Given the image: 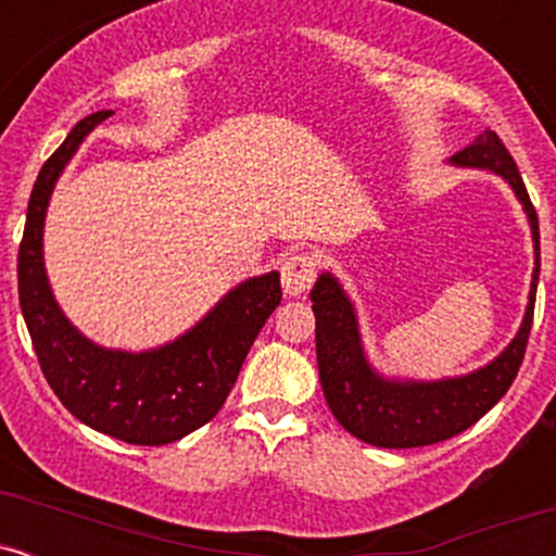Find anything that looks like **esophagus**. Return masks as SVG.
<instances>
[{"label": "esophagus", "instance_id": "34e87169", "mask_svg": "<svg viewBox=\"0 0 556 556\" xmlns=\"http://www.w3.org/2000/svg\"><path fill=\"white\" fill-rule=\"evenodd\" d=\"M316 279V258L311 253H290L282 261V290L285 295L298 298L311 290Z\"/></svg>", "mask_w": 556, "mask_h": 556}]
</instances>
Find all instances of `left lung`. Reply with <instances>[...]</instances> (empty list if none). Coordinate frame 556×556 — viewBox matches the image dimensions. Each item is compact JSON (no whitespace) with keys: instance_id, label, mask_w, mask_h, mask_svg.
Returning a JSON list of instances; mask_svg holds the SVG:
<instances>
[{"instance_id":"left-lung-1","label":"left lung","mask_w":556,"mask_h":556,"mask_svg":"<svg viewBox=\"0 0 556 556\" xmlns=\"http://www.w3.org/2000/svg\"><path fill=\"white\" fill-rule=\"evenodd\" d=\"M452 167L486 169L500 175L522 203L533 238V277L526 316L513 342L486 366L437 381L389 379L379 374L363 350L353 300L331 271L318 274L311 300L316 314V361L329 410L361 442L387 450H410L444 442L470 429L504 397L518 376L533 324L541 248L539 216L509 151L494 130H483L468 149L450 159Z\"/></svg>"}]
</instances>
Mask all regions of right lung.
Returning a JSON list of instances; mask_svg holds the SVG:
<instances>
[{"label": "right lung", "instance_id": "obj_1", "mask_svg": "<svg viewBox=\"0 0 556 556\" xmlns=\"http://www.w3.org/2000/svg\"><path fill=\"white\" fill-rule=\"evenodd\" d=\"M112 114L101 110L80 119L38 172L17 256V292L41 371L62 405L106 437L159 446L188 437L219 413L253 340L282 300V287L279 271L245 279L193 329L143 353L104 348L75 329L43 266V222L70 159Z\"/></svg>", "mask_w": 556, "mask_h": 556}]
</instances>
